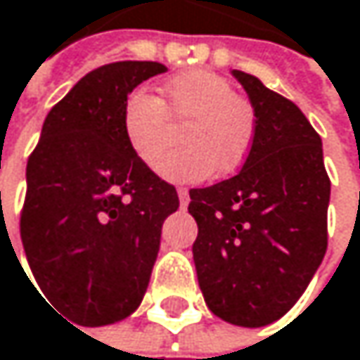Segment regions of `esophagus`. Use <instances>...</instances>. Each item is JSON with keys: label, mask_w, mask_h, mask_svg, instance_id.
Here are the masks:
<instances>
[{"label": "esophagus", "mask_w": 360, "mask_h": 360, "mask_svg": "<svg viewBox=\"0 0 360 360\" xmlns=\"http://www.w3.org/2000/svg\"><path fill=\"white\" fill-rule=\"evenodd\" d=\"M178 197H180V205H182V207H186V205H188V201H191V197H188V191L180 186V188H178Z\"/></svg>", "instance_id": "34e87169"}]
</instances>
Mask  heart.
<instances>
[{
    "label": "heart",
    "instance_id": "obj_1",
    "mask_svg": "<svg viewBox=\"0 0 360 360\" xmlns=\"http://www.w3.org/2000/svg\"><path fill=\"white\" fill-rule=\"evenodd\" d=\"M169 119L184 121L182 148L167 155L159 174L172 182H201L239 169L256 140L258 117L252 102L212 71L195 69L159 86V98L144 90L127 94L121 131L129 150L146 165H157L169 146Z\"/></svg>",
    "mask_w": 360,
    "mask_h": 360
}]
</instances>
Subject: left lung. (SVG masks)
I'll return each instance as SVG.
<instances>
[{
	"mask_svg": "<svg viewBox=\"0 0 360 360\" xmlns=\"http://www.w3.org/2000/svg\"><path fill=\"white\" fill-rule=\"evenodd\" d=\"M233 75L256 108L258 131L237 176L191 188L193 260L216 316L264 327L300 300L323 262L331 182L304 112L258 77Z\"/></svg>",
	"mask_w": 360,
	"mask_h": 360,
	"instance_id": "8db88e82",
	"label": "left lung"
}]
</instances>
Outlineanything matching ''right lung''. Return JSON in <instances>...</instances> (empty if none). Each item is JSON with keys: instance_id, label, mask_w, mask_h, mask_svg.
Returning a JSON list of instances; mask_svg holds the SVG:
<instances>
[{"instance_id": "add662e5", "label": "right lung", "mask_w": 360, "mask_h": 360, "mask_svg": "<svg viewBox=\"0 0 360 360\" xmlns=\"http://www.w3.org/2000/svg\"><path fill=\"white\" fill-rule=\"evenodd\" d=\"M165 71L148 60L94 69L52 106L27 163L20 237L29 266L60 316L84 327L140 306L161 226L180 205L121 131L127 94Z\"/></svg>"}]
</instances>
